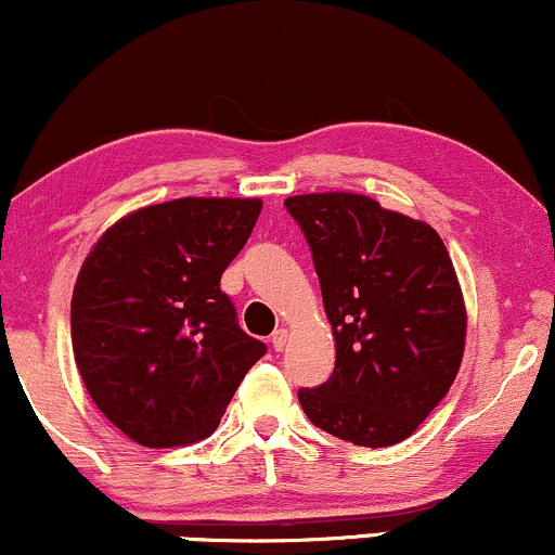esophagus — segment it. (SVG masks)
I'll list each match as a JSON object with an SVG mask.
<instances>
[{"mask_svg": "<svg viewBox=\"0 0 555 555\" xmlns=\"http://www.w3.org/2000/svg\"><path fill=\"white\" fill-rule=\"evenodd\" d=\"M285 345H288V330H278L275 334H272V350L283 352Z\"/></svg>", "mask_w": 555, "mask_h": 555, "instance_id": "1", "label": "esophagus"}]
</instances>
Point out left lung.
Listing matches in <instances>:
<instances>
[{
  "label": "left lung",
  "mask_w": 555,
  "mask_h": 555,
  "mask_svg": "<svg viewBox=\"0 0 555 555\" xmlns=\"http://www.w3.org/2000/svg\"><path fill=\"white\" fill-rule=\"evenodd\" d=\"M311 246L334 373L298 401L317 427L360 448L406 440L453 386L466 304L433 225L358 193L285 201Z\"/></svg>",
  "instance_id": "obj_1"
}]
</instances>
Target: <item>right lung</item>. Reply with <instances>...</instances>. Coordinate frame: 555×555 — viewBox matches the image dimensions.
<instances>
[{"mask_svg":"<svg viewBox=\"0 0 555 555\" xmlns=\"http://www.w3.org/2000/svg\"><path fill=\"white\" fill-rule=\"evenodd\" d=\"M259 210V197L146 205L113 223L81 264L74 360L100 412L143 448L214 435L246 371L267 352L221 291Z\"/></svg>","mask_w":555,"mask_h":555,"instance_id":"right-lung-1","label":"right lung"}]
</instances>
